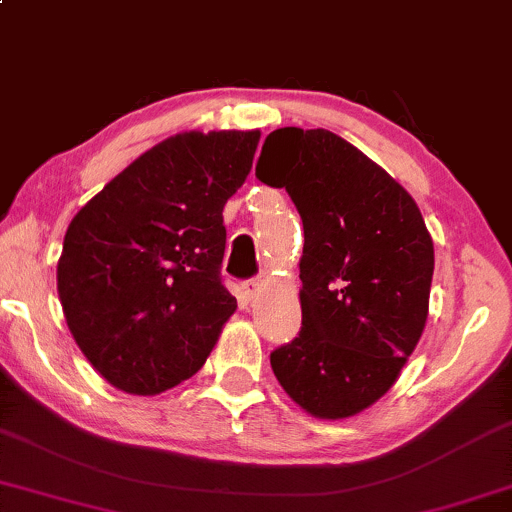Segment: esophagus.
<instances>
[{
  "label": "esophagus",
  "mask_w": 512,
  "mask_h": 512,
  "mask_svg": "<svg viewBox=\"0 0 512 512\" xmlns=\"http://www.w3.org/2000/svg\"><path fill=\"white\" fill-rule=\"evenodd\" d=\"M262 285H264V278H250V281H243L241 283V290H243L245 297L252 299V297L257 295V292L262 290Z\"/></svg>",
  "instance_id": "obj_1"
}]
</instances>
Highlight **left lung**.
<instances>
[{
	"label": "left lung",
	"instance_id": "left-lung-1",
	"mask_svg": "<svg viewBox=\"0 0 512 512\" xmlns=\"http://www.w3.org/2000/svg\"><path fill=\"white\" fill-rule=\"evenodd\" d=\"M255 175L285 187L304 224L302 330L271 370L318 419H346L400 377L428 318L433 238L410 194L325 128L264 140Z\"/></svg>",
	"mask_w": 512,
	"mask_h": 512
}]
</instances>
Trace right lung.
Segmentation results:
<instances>
[{"instance_id":"obj_1","label":"right lung","mask_w":512,"mask_h":512,"mask_svg":"<svg viewBox=\"0 0 512 512\" xmlns=\"http://www.w3.org/2000/svg\"><path fill=\"white\" fill-rule=\"evenodd\" d=\"M260 131L159 142L74 215L58 297L74 342L119 391L156 395L196 374L236 311L222 285V210Z\"/></svg>"}]
</instances>
